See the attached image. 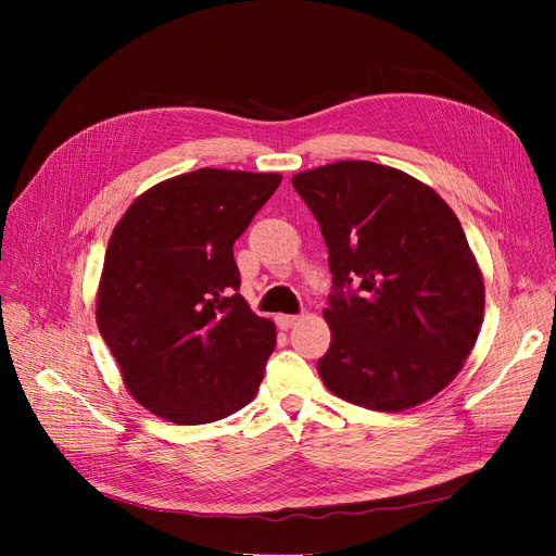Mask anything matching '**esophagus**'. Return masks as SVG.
Wrapping results in <instances>:
<instances>
[{"instance_id":"34e87169","label":"esophagus","mask_w":556,"mask_h":556,"mask_svg":"<svg viewBox=\"0 0 556 556\" xmlns=\"http://www.w3.org/2000/svg\"><path fill=\"white\" fill-rule=\"evenodd\" d=\"M300 323V315H277V325L281 329H290Z\"/></svg>"}]
</instances>
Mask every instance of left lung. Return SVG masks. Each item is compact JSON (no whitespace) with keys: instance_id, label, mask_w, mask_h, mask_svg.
Listing matches in <instances>:
<instances>
[{"instance_id":"obj_1","label":"left lung","mask_w":556,"mask_h":556,"mask_svg":"<svg viewBox=\"0 0 556 556\" xmlns=\"http://www.w3.org/2000/svg\"><path fill=\"white\" fill-rule=\"evenodd\" d=\"M293 187L329 248L331 346L317 361L327 390L378 413L442 392L484 315L482 273L453 210L413 175L365 160L302 170Z\"/></svg>"}]
</instances>
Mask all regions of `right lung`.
Here are the masks:
<instances>
[{
	"label": "right lung",
	"mask_w": 556,
	"mask_h": 556,
	"mask_svg": "<svg viewBox=\"0 0 556 556\" xmlns=\"http://www.w3.org/2000/svg\"><path fill=\"white\" fill-rule=\"evenodd\" d=\"M279 182L198 168L143 191L116 223L97 325L126 390L153 415L212 424L256 396L277 331L241 298L231 245Z\"/></svg>",
	"instance_id": "obj_1"
}]
</instances>
